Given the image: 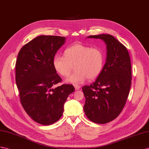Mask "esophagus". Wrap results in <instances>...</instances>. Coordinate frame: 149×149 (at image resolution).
<instances>
[{
    "instance_id": "esophagus-1",
    "label": "esophagus",
    "mask_w": 149,
    "mask_h": 149,
    "mask_svg": "<svg viewBox=\"0 0 149 149\" xmlns=\"http://www.w3.org/2000/svg\"><path fill=\"white\" fill-rule=\"evenodd\" d=\"M74 87H75V89L77 91V90H79L80 88H81V87H80L79 86H74Z\"/></svg>"
}]
</instances>
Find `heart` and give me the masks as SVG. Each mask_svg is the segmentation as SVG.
Returning a JSON list of instances; mask_svg holds the SVG:
<instances>
[{
    "label": "heart",
    "mask_w": 149,
    "mask_h": 149,
    "mask_svg": "<svg viewBox=\"0 0 149 149\" xmlns=\"http://www.w3.org/2000/svg\"><path fill=\"white\" fill-rule=\"evenodd\" d=\"M105 55L98 48H92L83 44H75L64 51V56L55 55L53 59L55 70L63 77H67L75 70L65 82L74 85L84 82L88 78L93 80L101 74L104 67Z\"/></svg>",
    "instance_id": "1"
}]
</instances>
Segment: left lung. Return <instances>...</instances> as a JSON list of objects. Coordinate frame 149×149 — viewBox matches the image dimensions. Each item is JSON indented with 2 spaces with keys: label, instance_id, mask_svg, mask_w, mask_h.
<instances>
[{
  "label": "left lung",
  "instance_id": "obj_1",
  "mask_svg": "<svg viewBox=\"0 0 149 149\" xmlns=\"http://www.w3.org/2000/svg\"><path fill=\"white\" fill-rule=\"evenodd\" d=\"M101 39L106 45V60L101 74L90 86L82 87L84 110L94 123L111 121L123 109L132 84L131 61L127 48L112 35L87 36Z\"/></svg>",
  "mask_w": 149,
  "mask_h": 149
}]
</instances>
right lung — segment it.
Returning <instances> with one entry per match:
<instances>
[{"label": "right lung", "mask_w": 149, "mask_h": 149, "mask_svg": "<svg viewBox=\"0 0 149 149\" xmlns=\"http://www.w3.org/2000/svg\"><path fill=\"white\" fill-rule=\"evenodd\" d=\"M65 40L57 36H37L18 53L16 82L21 104L28 115L41 125L58 121L68 95L75 91L70 84L53 88L62 79L53 67V59Z\"/></svg>", "instance_id": "add662e5"}]
</instances>
